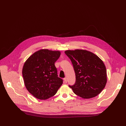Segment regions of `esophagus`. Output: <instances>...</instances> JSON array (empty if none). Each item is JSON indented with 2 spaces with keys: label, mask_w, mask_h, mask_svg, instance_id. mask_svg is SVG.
<instances>
[{
  "label": "esophagus",
  "mask_w": 126,
  "mask_h": 126,
  "mask_svg": "<svg viewBox=\"0 0 126 126\" xmlns=\"http://www.w3.org/2000/svg\"><path fill=\"white\" fill-rule=\"evenodd\" d=\"M64 82L65 83H67V78L65 77V78H64Z\"/></svg>",
  "instance_id": "1"
}]
</instances>
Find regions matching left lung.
<instances>
[{"label":"left lung","instance_id":"1","mask_svg":"<svg viewBox=\"0 0 126 126\" xmlns=\"http://www.w3.org/2000/svg\"><path fill=\"white\" fill-rule=\"evenodd\" d=\"M65 53L71 61L75 73V83L69 85L74 93L84 99L99 94L107 83V71L102 60L84 50H67Z\"/></svg>","mask_w":126,"mask_h":126}]
</instances>
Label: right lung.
<instances>
[{
    "label": "right lung",
    "instance_id": "obj_1",
    "mask_svg": "<svg viewBox=\"0 0 126 126\" xmlns=\"http://www.w3.org/2000/svg\"><path fill=\"white\" fill-rule=\"evenodd\" d=\"M60 56L59 51L42 49L33 54L25 62L22 69L24 84L35 98L46 100L53 96L63 84L55 66Z\"/></svg>",
    "mask_w": 126,
    "mask_h": 126
}]
</instances>
